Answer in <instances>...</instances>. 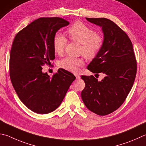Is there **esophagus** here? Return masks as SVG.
Listing matches in <instances>:
<instances>
[{"instance_id": "34e87169", "label": "esophagus", "mask_w": 146, "mask_h": 146, "mask_svg": "<svg viewBox=\"0 0 146 146\" xmlns=\"http://www.w3.org/2000/svg\"><path fill=\"white\" fill-rule=\"evenodd\" d=\"M75 76H76V78L77 79V80H78V79H80V75H75Z\"/></svg>"}]
</instances>
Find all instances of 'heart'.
Listing matches in <instances>:
<instances>
[{"instance_id": "1", "label": "heart", "mask_w": 146, "mask_h": 146, "mask_svg": "<svg viewBox=\"0 0 146 146\" xmlns=\"http://www.w3.org/2000/svg\"><path fill=\"white\" fill-rule=\"evenodd\" d=\"M68 34L73 41L81 44L80 52L85 57L92 59L96 56L102 48L103 40L102 37L81 22H76L68 30ZM67 43V39L62 34L57 33L53 39V46L55 52L62 55ZM84 64L80 58L68 56L59 62V66L71 72H77L79 67Z\"/></svg>"}]
</instances>
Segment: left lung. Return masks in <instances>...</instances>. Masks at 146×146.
I'll list each match as a JSON object with an SVG mask.
<instances>
[{
  "label": "left lung",
  "instance_id": "8db88e82",
  "mask_svg": "<svg viewBox=\"0 0 146 146\" xmlns=\"http://www.w3.org/2000/svg\"><path fill=\"white\" fill-rule=\"evenodd\" d=\"M86 20L102 27L103 34L102 48L87 69L105 76L98 81L92 75H82L86 86L81 97L89 110L105 115L120 107L131 91L136 76L137 61L131 40L114 22L104 18Z\"/></svg>",
  "mask_w": 146,
  "mask_h": 146
}]
</instances>
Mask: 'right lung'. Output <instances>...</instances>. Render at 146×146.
<instances>
[{
	"instance_id": "obj_1",
	"label": "right lung",
	"mask_w": 146,
	"mask_h": 146,
	"mask_svg": "<svg viewBox=\"0 0 146 146\" xmlns=\"http://www.w3.org/2000/svg\"><path fill=\"white\" fill-rule=\"evenodd\" d=\"M70 24L59 17L40 18L16 35L10 52L9 75L19 99L34 112L46 114L62 103L76 77L59 68L52 77L42 67L55 59L53 39Z\"/></svg>"
}]
</instances>
